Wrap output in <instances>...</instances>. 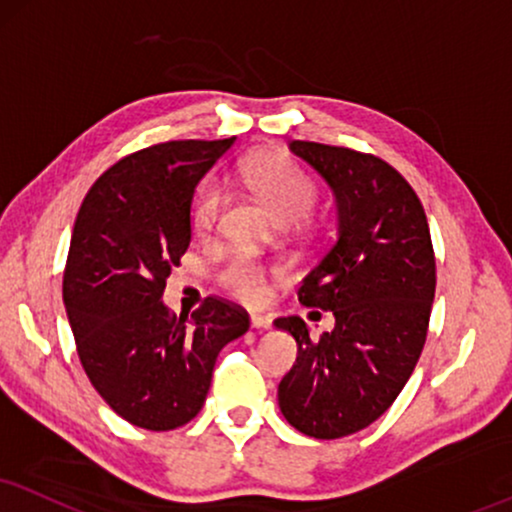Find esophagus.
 Returning <instances> with one entry per match:
<instances>
[{
	"label": "esophagus",
	"instance_id": "34e87169",
	"mask_svg": "<svg viewBox=\"0 0 512 512\" xmlns=\"http://www.w3.org/2000/svg\"><path fill=\"white\" fill-rule=\"evenodd\" d=\"M251 327L268 330V327H273V318H268V315H251Z\"/></svg>",
	"mask_w": 512,
	"mask_h": 512
}]
</instances>
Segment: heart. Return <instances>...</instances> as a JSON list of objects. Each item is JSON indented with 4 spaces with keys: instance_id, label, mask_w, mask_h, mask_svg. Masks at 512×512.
Instances as JSON below:
<instances>
[{
    "instance_id": "1",
    "label": "heart",
    "mask_w": 512,
    "mask_h": 512,
    "mask_svg": "<svg viewBox=\"0 0 512 512\" xmlns=\"http://www.w3.org/2000/svg\"><path fill=\"white\" fill-rule=\"evenodd\" d=\"M242 182L256 194L280 223H299L318 199V187L285 154H263L242 166ZM223 189L216 178L201 182L192 201V227L208 235L220 218ZM277 268L256 261L249 254H232L218 268V285L244 304H263L270 294V277Z\"/></svg>"
}]
</instances>
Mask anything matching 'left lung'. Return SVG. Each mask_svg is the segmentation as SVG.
I'll list each match as a JSON object with an SVG mask.
<instances>
[{"instance_id": "obj_1", "label": "left lung", "mask_w": 512, "mask_h": 512, "mask_svg": "<svg viewBox=\"0 0 512 512\" xmlns=\"http://www.w3.org/2000/svg\"><path fill=\"white\" fill-rule=\"evenodd\" d=\"M289 149L332 187L339 227L299 287L301 304L332 311L334 330L313 339L299 315L275 320L299 346L277 403L299 432L339 439L380 418L413 375L437 287L430 225L387 161L318 142Z\"/></svg>"}]
</instances>
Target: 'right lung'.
<instances>
[{"instance_id":"obj_1","label":"right lung","mask_w":512,"mask_h":512,"mask_svg":"<svg viewBox=\"0 0 512 512\" xmlns=\"http://www.w3.org/2000/svg\"><path fill=\"white\" fill-rule=\"evenodd\" d=\"M230 140H173L106 170L82 199L63 270V304L92 387L130 425L166 432L204 406L220 349L249 313L220 296L187 315L163 306L192 239L194 189Z\"/></svg>"}]
</instances>
